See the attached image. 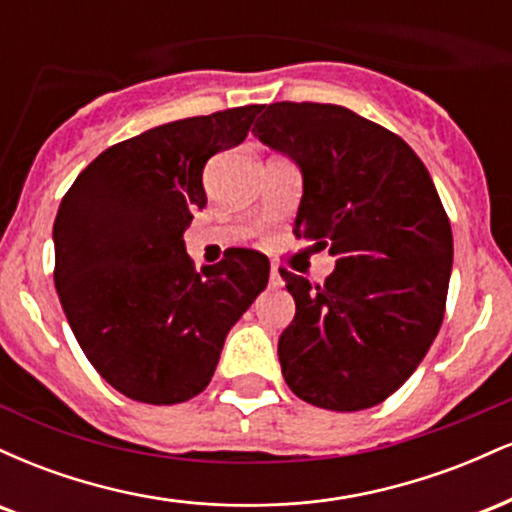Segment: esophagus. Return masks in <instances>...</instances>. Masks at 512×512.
<instances>
[{"label": "esophagus", "instance_id": "34e87169", "mask_svg": "<svg viewBox=\"0 0 512 512\" xmlns=\"http://www.w3.org/2000/svg\"><path fill=\"white\" fill-rule=\"evenodd\" d=\"M269 284L272 286H281V272L276 264H272V269H269Z\"/></svg>", "mask_w": 512, "mask_h": 512}]
</instances>
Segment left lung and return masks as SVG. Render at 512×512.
I'll return each mask as SVG.
<instances>
[{
  "label": "left lung",
  "instance_id": "obj_1",
  "mask_svg": "<svg viewBox=\"0 0 512 512\" xmlns=\"http://www.w3.org/2000/svg\"><path fill=\"white\" fill-rule=\"evenodd\" d=\"M252 134L301 168L296 238L337 260L322 286L281 269L296 301L279 337L286 385L322 409L375 407L443 322L452 231L436 185L404 139L342 105H264Z\"/></svg>",
  "mask_w": 512,
  "mask_h": 512
}]
</instances>
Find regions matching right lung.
I'll list each match as a JSON object with an SVG mask.
<instances>
[{
  "label": "right lung",
  "instance_id": "add662e5",
  "mask_svg": "<svg viewBox=\"0 0 512 512\" xmlns=\"http://www.w3.org/2000/svg\"><path fill=\"white\" fill-rule=\"evenodd\" d=\"M257 113L245 105L125 139L62 199L52 228L57 296L91 366L129 399L199 395L226 334L267 286L262 252L233 248L197 272L182 240L207 207L204 166L243 142Z\"/></svg>",
  "mask_w": 512,
  "mask_h": 512
}]
</instances>
